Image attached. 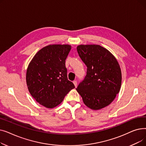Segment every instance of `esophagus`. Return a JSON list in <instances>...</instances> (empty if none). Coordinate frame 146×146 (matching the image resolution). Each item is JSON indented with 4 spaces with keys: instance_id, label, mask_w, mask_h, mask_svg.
Instances as JSON below:
<instances>
[{
    "instance_id": "obj_1",
    "label": "esophagus",
    "mask_w": 146,
    "mask_h": 146,
    "mask_svg": "<svg viewBox=\"0 0 146 146\" xmlns=\"http://www.w3.org/2000/svg\"><path fill=\"white\" fill-rule=\"evenodd\" d=\"M73 84L74 85L75 87L77 86V85H78V82H77V81H76V80H74V81H73Z\"/></svg>"
}]
</instances>
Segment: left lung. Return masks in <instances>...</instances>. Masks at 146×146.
Listing matches in <instances>:
<instances>
[{"instance_id":"left-lung-1","label":"left lung","mask_w":146,"mask_h":146,"mask_svg":"<svg viewBox=\"0 0 146 146\" xmlns=\"http://www.w3.org/2000/svg\"><path fill=\"white\" fill-rule=\"evenodd\" d=\"M77 51L87 66V72L76 90L88 108H105L114 100L121 89L122 74L118 61L99 45H79Z\"/></svg>"}]
</instances>
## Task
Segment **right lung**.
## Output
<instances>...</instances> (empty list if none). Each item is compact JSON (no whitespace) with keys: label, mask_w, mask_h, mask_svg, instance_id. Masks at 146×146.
Wrapping results in <instances>:
<instances>
[{"label":"right lung","mask_w":146,"mask_h":146,"mask_svg":"<svg viewBox=\"0 0 146 146\" xmlns=\"http://www.w3.org/2000/svg\"><path fill=\"white\" fill-rule=\"evenodd\" d=\"M71 50L67 44H53L38 51L29 63L26 81L30 94L47 108L60 104L74 84L67 76L66 59Z\"/></svg>","instance_id":"obj_1"}]
</instances>
